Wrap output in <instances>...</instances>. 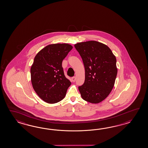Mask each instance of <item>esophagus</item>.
Listing matches in <instances>:
<instances>
[{
  "label": "esophagus",
  "mask_w": 148,
  "mask_h": 148,
  "mask_svg": "<svg viewBox=\"0 0 148 148\" xmlns=\"http://www.w3.org/2000/svg\"><path fill=\"white\" fill-rule=\"evenodd\" d=\"M71 79H72V81H73V82H75V77H72V78H71Z\"/></svg>",
  "instance_id": "1"
}]
</instances>
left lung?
<instances>
[{
  "instance_id": "obj_1",
  "label": "left lung",
  "mask_w": 148,
  "mask_h": 148,
  "mask_svg": "<svg viewBox=\"0 0 148 148\" xmlns=\"http://www.w3.org/2000/svg\"><path fill=\"white\" fill-rule=\"evenodd\" d=\"M85 70V82L78 87L82 98L92 104L104 101L115 84L116 59L110 47L96 41L75 44Z\"/></svg>"
}]
</instances>
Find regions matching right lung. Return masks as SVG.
I'll use <instances>...</instances> for the list:
<instances>
[{"mask_svg": "<svg viewBox=\"0 0 148 148\" xmlns=\"http://www.w3.org/2000/svg\"><path fill=\"white\" fill-rule=\"evenodd\" d=\"M73 48L67 43L50 44L35 57L31 68L32 85L39 97L47 103L62 101L71 84L64 75L62 63Z\"/></svg>", "mask_w": 148, "mask_h": 148, "instance_id": "add662e5", "label": "right lung"}]
</instances>
